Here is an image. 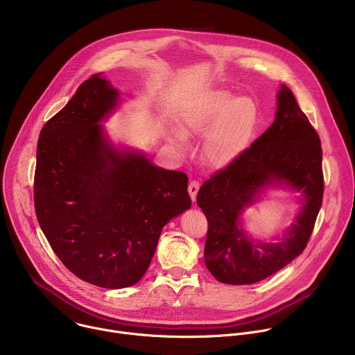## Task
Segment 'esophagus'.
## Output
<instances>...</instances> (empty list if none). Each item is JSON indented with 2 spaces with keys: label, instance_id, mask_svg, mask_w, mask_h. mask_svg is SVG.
Wrapping results in <instances>:
<instances>
[{
  "label": "esophagus",
  "instance_id": "1",
  "mask_svg": "<svg viewBox=\"0 0 355 355\" xmlns=\"http://www.w3.org/2000/svg\"><path fill=\"white\" fill-rule=\"evenodd\" d=\"M198 191H199V182H198L196 180H192V181L189 182V185H188V192H189L192 200H195Z\"/></svg>",
  "mask_w": 355,
  "mask_h": 355
}]
</instances>
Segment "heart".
I'll list each match as a JSON object with an SVG mask.
<instances>
[{"label":"heart","mask_w":355,"mask_h":355,"mask_svg":"<svg viewBox=\"0 0 355 355\" xmlns=\"http://www.w3.org/2000/svg\"><path fill=\"white\" fill-rule=\"evenodd\" d=\"M257 119V108L247 96L236 98L227 91H214L202 98L181 118L184 135H205V160L214 167H223L237 159L248 146ZM170 143L182 150L184 136L174 132Z\"/></svg>","instance_id":"obj_1"}]
</instances>
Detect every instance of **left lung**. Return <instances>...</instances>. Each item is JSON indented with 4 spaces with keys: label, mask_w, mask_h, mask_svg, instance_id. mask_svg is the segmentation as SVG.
Masks as SVG:
<instances>
[{
    "label": "left lung",
    "mask_w": 355,
    "mask_h": 355,
    "mask_svg": "<svg viewBox=\"0 0 355 355\" xmlns=\"http://www.w3.org/2000/svg\"><path fill=\"white\" fill-rule=\"evenodd\" d=\"M285 183L304 192L297 222L279 243H254L239 227L241 211L264 186ZM322 146L316 129L282 85L274 123L225 168L202 184L196 204L208 220L205 264L223 284H254L305 250L323 199Z\"/></svg>",
    "instance_id": "8db88e82"
}]
</instances>
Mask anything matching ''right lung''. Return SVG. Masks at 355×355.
Masks as SVG:
<instances>
[{
  "label": "right lung",
  "mask_w": 355,
  "mask_h": 355,
  "mask_svg": "<svg viewBox=\"0 0 355 355\" xmlns=\"http://www.w3.org/2000/svg\"><path fill=\"white\" fill-rule=\"evenodd\" d=\"M118 91L101 73L84 81L42 128L35 211L50 247L80 279L119 289L147 271L163 227L191 208L188 177L118 151L103 121Z\"/></svg>",
  "instance_id": "obj_1"
}]
</instances>
